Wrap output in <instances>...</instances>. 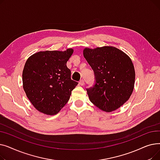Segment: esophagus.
<instances>
[{"mask_svg": "<svg viewBox=\"0 0 160 160\" xmlns=\"http://www.w3.org/2000/svg\"><path fill=\"white\" fill-rule=\"evenodd\" d=\"M79 84L80 86H83V85H84V80H80L79 81Z\"/></svg>", "mask_w": 160, "mask_h": 160, "instance_id": "1", "label": "esophagus"}]
</instances>
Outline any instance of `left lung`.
Returning a JSON list of instances; mask_svg holds the SVG:
<instances>
[{
	"mask_svg": "<svg viewBox=\"0 0 160 160\" xmlns=\"http://www.w3.org/2000/svg\"><path fill=\"white\" fill-rule=\"evenodd\" d=\"M83 53L95 77V85L87 89L90 101L104 112L116 110L133 90L136 74L130 58L111 46L86 48Z\"/></svg>",
	"mask_w": 160,
	"mask_h": 160,
	"instance_id": "obj_1",
	"label": "left lung"
}]
</instances>
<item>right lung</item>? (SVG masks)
<instances>
[{
  "label": "right lung",
  "instance_id": "right-lung-1",
  "mask_svg": "<svg viewBox=\"0 0 160 160\" xmlns=\"http://www.w3.org/2000/svg\"><path fill=\"white\" fill-rule=\"evenodd\" d=\"M72 48L46 50L33 54L22 71L23 89L36 110L44 114L58 113L67 104L78 82L71 80L67 62Z\"/></svg>",
  "mask_w": 160,
  "mask_h": 160
}]
</instances>
